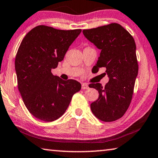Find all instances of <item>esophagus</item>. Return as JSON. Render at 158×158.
Listing matches in <instances>:
<instances>
[{"label": "esophagus", "instance_id": "esophagus-1", "mask_svg": "<svg viewBox=\"0 0 158 158\" xmlns=\"http://www.w3.org/2000/svg\"><path fill=\"white\" fill-rule=\"evenodd\" d=\"M89 88V85L87 84H81V89H88Z\"/></svg>", "mask_w": 158, "mask_h": 158}]
</instances>
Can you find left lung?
I'll return each mask as SVG.
<instances>
[{
  "label": "left lung",
  "mask_w": 158,
  "mask_h": 158,
  "mask_svg": "<svg viewBox=\"0 0 158 158\" xmlns=\"http://www.w3.org/2000/svg\"><path fill=\"white\" fill-rule=\"evenodd\" d=\"M84 36L101 50L97 63L93 69L106 67L109 81L91 84L99 96L91 104V110L98 119L113 122L123 116L131 102L139 66L136 46L131 34L117 23L83 30Z\"/></svg>",
  "instance_id": "8db88e82"
}]
</instances>
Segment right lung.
Masks as SVG:
<instances>
[{
	"label": "right lung",
	"instance_id": "right-lung-1",
	"mask_svg": "<svg viewBox=\"0 0 158 158\" xmlns=\"http://www.w3.org/2000/svg\"><path fill=\"white\" fill-rule=\"evenodd\" d=\"M81 31L39 25L22 40L15 62L17 84L25 106L36 118L44 122L60 118L81 89L79 81H64L51 72Z\"/></svg>",
	"mask_w": 158,
	"mask_h": 158
}]
</instances>
